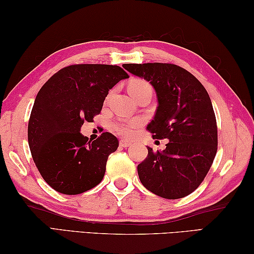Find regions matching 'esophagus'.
Wrapping results in <instances>:
<instances>
[{"label": "esophagus", "mask_w": 254, "mask_h": 254, "mask_svg": "<svg viewBox=\"0 0 254 254\" xmlns=\"http://www.w3.org/2000/svg\"><path fill=\"white\" fill-rule=\"evenodd\" d=\"M120 145H121L122 148H128L131 145V142H128L127 140H121L120 141Z\"/></svg>", "instance_id": "1"}]
</instances>
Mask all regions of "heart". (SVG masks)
<instances>
[{
    "label": "heart",
    "instance_id": "heart-1",
    "mask_svg": "<svg viewBox=\"0 0 254 254\" xmlns=\"http://www.w3.org/2000/svg\"><path fill=\"white\" fill-rule=\"evenodd\" d=\"M150 85L143 80H134L128 85V92H135L142 88H148ZM151 88V87H150ZM142 126V120L141 119H122L113 124V130L119 135L124 137H132Z\"/></svg>",
    "mask_w": 254,
    "mask_h": 254
}]
</instances>
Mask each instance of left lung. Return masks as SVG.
<instances>
[{
	"mask_svg": "<svg viewBox=\"0 0 254 254\" xmlns=\"http://www.w3.org/2000/svg\"><path fill=\"white\" fill-rule=\"evenodd\" d=\"M153 86L156 115L147 128L153 139H167L162 151L148 147L137 166L140 182L153 194L178 199L203 182L217 151V126L207 91L194 75L173 64H124Z\"/></svg>",
	"mask_w": 254,
	"mask_h": 254,
	"instance_id": "8db88e82",
	"label": "left lung"
}]
</instances>
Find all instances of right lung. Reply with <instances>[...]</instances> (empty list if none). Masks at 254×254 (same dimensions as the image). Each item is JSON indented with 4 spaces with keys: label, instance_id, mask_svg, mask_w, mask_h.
I'll return each mask as SVG.
<instances>
[{
    "label": "right lung",
    "instance_id": "obj_1",
    "mask_svg": "<svg viewBox=\"0 0 254 254\" xmlns=\"http://www.w3.org/2000/svg\"><path fill=\"white\" fill-rule=\"evenodd\" d=\"M128 75L120 66L81 64L63 68L46 81L28 124V142L42 178L55 190L77 195L97 186L119 141L110 132L88 141L85 121L100 114L111 88Z\"/></svg>",
    "mask_w": 254,
    "mask_h": 254
}]
</instances>
